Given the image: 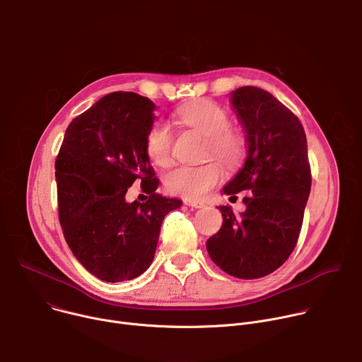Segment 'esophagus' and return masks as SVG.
<instances>
[{
	"label": "esophagus",
	"instance_id": "obj_1",
	"mask_svg": "<svg viewBox=\"0 0 362 362\" xmlns=\"http://www.w3.org/2000/svg\"><path fill=\"white\" fill-rule=\"evenodd\" d=\"M183 203H185L186 206H189V208H194V209H200V208H203V206H204L202 202L187 200V199H185V200H183Z\"/></svg>",
	"mask_w": 362,
	"mask_h": 362
}]
</instances>
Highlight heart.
I'll use <instances>...</instances> for the list:
<instances>
[{"label":"heart","instance_id":"obj_1","mask_svg":"<svg viewBox=\"0 0 362 362\" xmlns=\"http://www.w3.org/2000/svg\"><path fill=\"white\" fill-rule=\"evenodd\" d=\"M176 119L199 130L209 139L208 156L218 159L229 169L238 168L246 154V136L232 129V119L226 109L208 98H196L182 105ZM173 132L165 122L154 123L146 134L144 148L150 162L166 168L172 162ZM223 179V170L216 162L200 166H177L165 175V187L170 194L187 200L202 199Z\"/></svg>","mask_w":362,"mask_h":362}]
</instances>
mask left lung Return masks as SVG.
<instances>
[{"mask_svg":"<svg viewBox=\"0 0 362 362\" xmlns=\"http://www.w3.org/2000/svg\"><path fill=\"white\" fill-rule=\"evenodd\" d=\"M232 105L246 132L247 158L223 192L236 197L247 190L242 199L246 209L235 215L229 206H219L223 223L206 249L226 274L257 279L282 267L296 246L311 192V166L299 119L271 93L239 87Z\"/></svg>","mask_w":362,"mask_h":362,"instance_id":"obj_1","label":"left lung"}]
</instances>
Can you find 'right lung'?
Wrapping results in <instances>:
<instances>
[{
    "instance_id": "add662e5",
    "label": "right lung",
    "mask_w": 362,
    "mask_h": 362,
    "mask_svg": "<svg viewBox=\"0 0 362 362\" xmlns=\"http://www.w3.org/2000/svg\"><path fill=\"white\" fill-rule=\"evenodd\" d=\"M153 110V103L137 93H110L69 124L57 154L64 239L77 261L101 281L141 275L154 257L165 216L182 204L156 192L160 182L144 148ZM137 178L149 199L127 204V189Z\"/></svg>"
}]
</instances>
